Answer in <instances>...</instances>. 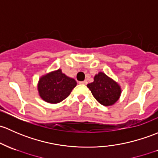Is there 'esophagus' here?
<instances>
[{
  "label": "esophagus",
  "mask_w": 158,
  "mask_h": 158,
  "mask_svg": "<svg viewBox=\"0 0 158 158\" xmlns=\"http://www.w3.org/2000/svg\"><path fill=\"white\" fill-rule=\"evenodd\" d=\"M79 84H82V85H87L88 82L86 80H85V81H82V82H79Z\"/></svg>",
  "instance_id": "obj_1"
}]
</instances>
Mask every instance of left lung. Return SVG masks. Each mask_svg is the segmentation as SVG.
Returning <instances> with one entry per match:
<instances>
[{
	"mask_svg": "<svg viewBox=\"0 0 158 158\" xmlns=\"http://www.w3.org/2000/svg\"><path fill=\"white\" fill-rule=\"evenodd\" d=\"M94 98L104 106L112 105L119 99L120 88L117 82L103 73L94 78V82L87 85Z\"/></svg>",
	"mask_w": 158,
	"mask_h": 158,
	"instance_id": "8db88e82",
	"label": "left lung"
}]
</instances>
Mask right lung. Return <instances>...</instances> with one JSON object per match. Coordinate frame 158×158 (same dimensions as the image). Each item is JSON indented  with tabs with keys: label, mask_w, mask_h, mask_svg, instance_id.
I'll return each mask as SVG.
<instances>
[{
	"label": "right lung",
	"mask_w": 158,
	"mask_h": 158,
	"mask_svg": "<svg viewBox=\"0 0 158 158\" xmlns=\"http://www.w3.org/2000/svg\"><path fill=\"white\" fill-rule=\"evenodd\" d=\"M76 85L75 79L67 77L58 69L41 77L38 89L43 100L56 104L66 98Z\"/></svg>",
	"instance_id": "right-lung-1"
}]
</instances>
